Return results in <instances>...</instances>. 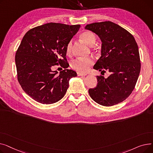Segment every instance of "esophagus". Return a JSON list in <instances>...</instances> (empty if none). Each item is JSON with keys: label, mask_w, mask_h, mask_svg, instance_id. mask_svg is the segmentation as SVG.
I'll list each match as a JSON object with an SVG mask.
<instances>
[{"label": "esophagus", "mask_w": 153, "mask_h": 153, "mask_svg": "<svg viewBox=\"0 0 153 153\" xmlns=\"http://www.w3.org/2000/svg\"><path fill=\"white\" fill-rule=\"evenodd\" d=\"M77 76H86L85 74H82V73H81V72H77Z\"/></svg>", "instance_id": "34e87169"}]
</instances>
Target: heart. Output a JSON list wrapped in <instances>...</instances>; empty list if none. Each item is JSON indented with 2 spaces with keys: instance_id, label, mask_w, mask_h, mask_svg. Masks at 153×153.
Returning a JSON list of instances; mask_svg holds the SVG:
<instances>
[{
  "instance_id": "b5f03b06",
  "label": "heart",
  "mask_w": 153,
  "mask_h": 153,
  "mask_svg": "<svg viewBox=\"0 0 153 153\" xmlns=\"http://www.w3.org/2000/svg\"><path fill=\"white\" fill-rule=\"evenodd\" d=\"M81 38L85 43L92 45L96 40V37L93 32L91 31H85L81 35ZM72 42L69 41L66 47V52L68 55L72 53ZM94 59L92 58H79L72 60L70 65L71 68L78 71L79 72H86L89 70L90 68L93 65Z\"/></svg>"
}]
</instances>
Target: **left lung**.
<instances>
[{"label": "left lung", "instance_id": "obj_1", "mask_svg": "<svg viewBox=\"0 0 153 153\" xmlns=\"http://www.w3.org/2000/svg\"><path fill=\"white\" fill-rule=\"evenodd\" d=\"M85 29L97 34L102 41L101 56L94 69L110 75L97 76V85L90 89L91 97L101 105H116L129 97L134 89L141 69L138 46L133 36L110 21L87 25Z\"/></svg>", "mask_w": 153, "mask_h": 153}]
</instances>
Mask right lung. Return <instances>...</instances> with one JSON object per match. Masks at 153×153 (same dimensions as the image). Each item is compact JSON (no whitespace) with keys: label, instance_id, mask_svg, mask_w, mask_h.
Returning <instances> with one entry per match:
<instances>
[{"label":"right lung","instance_id":"add662e5","mask_svg":"<svg viewBox=\"0 0 153 153\" xmlns=\"http://www.w3.org/2000/svg\"><path fill=\"white\" fill-rule=\"evenodd\" d=\"M80 25L49 23L28 31L15 54L17 79L31 98L43 104L61 100L69 87V79L76 72L64 69L57 75L53 66L68 68L66 47Z\"/></svg>","mask_w":153,"mask_h":153}]
</instances>
